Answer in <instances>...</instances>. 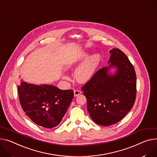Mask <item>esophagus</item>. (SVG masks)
<instances>
[{"label": "esophagus", "mask_w": 157, "mask_h": 157, "mask_svg": "<svg viewBox=\"0 0 157 157\" xmlns=\"http://www.w3.org/2000/svg\"><path fill=\"white\" fill-rule=\"evenodd\" d=\"M81 94V91L80 90H74V96H75V97L78 96V95H79V94Z\"/></svg>", "instance_id": "obj_1"}]
</instances>
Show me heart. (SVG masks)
Listing matches in <instances>:
<instances>
[{"label":"heart","mask_w":157,"mask_h":157,"mask_svg":"<svg viewBox=\"0 0 157 157\" xmlns=\"http://www.w3.org/2000/svg\"><path fill=\"white\" fill-rule=\"evenodd\" d=\"M88 56V52H82L72 56L67 61V67L72 68L86 59L75 72V78L79 83H86L91 79L101 61V56L99 53H95L89 58ZM64 78L67 79L68 78L65 76Z\"/></svg>","instance_id":"obj_1"}]
</instances>
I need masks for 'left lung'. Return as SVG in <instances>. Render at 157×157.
Here are the masks:
<instances>
[{"label":"left lung","mask_w":157,"mask_h":157,"mask_svg":"<svg viewBox=\"0 0 157 157\" xmlns=\"http://www.w3.org/2000/svg\"><path fill=\"white\" fill-rule=\"evenodd\" d=\"M108 66L98 70L82 87L87 109L94 122L110 126L120 121L132 108L136 99V76L133 66L120 49L114 48ZM115 68V73L110 69Z\"/></svg>","instance_id":"8db88e82"}]
</instances>
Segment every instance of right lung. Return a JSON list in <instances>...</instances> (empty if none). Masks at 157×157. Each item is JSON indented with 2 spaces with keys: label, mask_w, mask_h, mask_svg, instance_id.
<instances>
[{
  "label": "right lung",
  "mask_w": 157,
  "mask_h": 157,
  "mask_svg": "<svg viewBox=\"0 0 157 157\" xmlns=\"http://www.w3.org/2000/svg\"><path fill=\"white\" fill-rule=\"evenodd\" d=\"M21 105L34 123L46 128L58 126L74 97L73 91L53 85H36L21 80L17 86Z\"/></svg>",
  "instance_id": "add662e5"
}]
</instances>
